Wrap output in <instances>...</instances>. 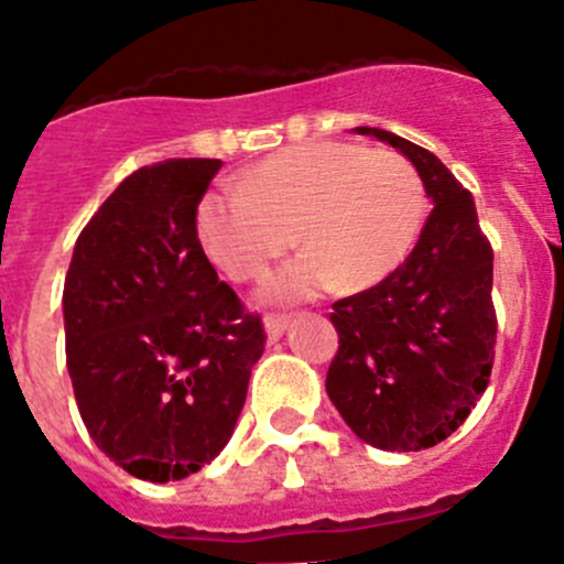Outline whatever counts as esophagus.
Instances as JSON below:
<instances>
[{
  "instance_id": "1",
  "label": "esophagus",
  "mask_w": 564,
  "mask_h": 564,
  "mask_svg": "<svg viewBox=\"0 0 564 564\" xmlns=\"http://www.w3.org/2000/svg\"><path fill=\"white\" fill-rule=\"evenodd\" d=\"M288 326H290L288 315H265L263 328H265V337H269V343H276V339L288 332Z\"/></svg>"
}]
</instances>
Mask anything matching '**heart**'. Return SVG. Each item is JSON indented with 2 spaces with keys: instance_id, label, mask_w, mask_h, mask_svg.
Masks as SVG:
<instances>
[{
  "instance_id": "obj_1",
  "label": "heart",
  "mask_w": 564,
  "mask_h": 564,
  "mask_svg": "<svg viewBox=\"0 0 564 564\" xmlns=\"http://www.w3.org/2000/svg\"><path fill=\"white\" fill-rule=\"evenodd\" d=\"M422 210L425 188L403 155L328 139L269 155L238 186L205 194L197 238L236 282L263 276L299 238L304 252L260 290L263 301L290 304L337 282L354 290L392 274L420 232Z\"/></svg>"
}]
</instances>
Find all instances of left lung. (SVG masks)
<instances>
[{"mask_svg":"<svg viewBox=\"0 0 564 564\" xmlns=\"http://www.w3.org/2000/svg\"><path fill=\"white\" fill-rule=\"evenodd\" d=\"M354 131L400 150L433 210L403 265L376 288L334 301L339 350L326 392L361 442L416 453L458 431L488 387L494 249L471 194L431 150L383 128Z\"/></svg>","mask_w":564,"mask_h":564,"instance_id":"8db88e82","label":"left lung"}]
</instances>
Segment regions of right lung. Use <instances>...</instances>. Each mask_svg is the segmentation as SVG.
<instances>
[{
  "mask_svg": "<svg viewBox=\"0 0 564 564\" xmlns=\"http://www.w3.org/2000/svg\"><path fill=\"white\" fill-rule=\"evenodd\" d=\"M219 159L142 166L74 247L63 290L76 405L95 447L148 482L199 471L230 442L263 323L219 282L197 205Z\"/></svg>",
  "mask_w": 564,
  "mask_h": 564,
  "instance_id": "obj_1",
  "label": "right lung"
}]
</instances>
